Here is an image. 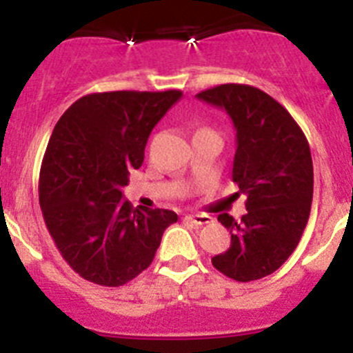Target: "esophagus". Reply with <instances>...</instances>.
I'll use <instances>...</instances> for the list:
<instances>
[{
  "mask_svg": "<svg viewBox=\"0 0 353 353\" xmlns=\"http://www.w3.org/2000/svg\"><path fill=\"white\" fill-rule=\"evenodd\" d=\"M185 219L191 221V223L196 224V226H205V224L212 223L210 215H205V214H189L185 215Z\"/></svg>",
  "mask_w": 353,
  "mask_h": 353,
  "instance_id": "1",
  "label": "esophagus"
}]
</instances>
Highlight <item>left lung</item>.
Masks as SVG:
<instances>
[{"instance_id": "obj_1", "label": "left lung", "mask_w": 353, "mask_h": 353, "mask_svg": "<svg viewBox=\"0 0 353 353\" xmlns=\"http://www.w3.org/2000/svg\"><path fill=\"white\" fill-rule=\"evenodd\" d=\"M226 109L236 130L233 182L248 214L217 221L232 233L230 249L212 265L235 281L276 272L295 251L313 201V161L299 123L276 99L249 84H219L196 95Z\"/></svg>"}]
</instances>
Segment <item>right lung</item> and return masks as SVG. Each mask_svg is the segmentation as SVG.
<instances>
[{"label": "right lung", "mask_w": 353, "mask_h": 353, "mask_svg": "<svg viewBox=\"0 0 353 353\" xmlns=\"http://www.w3.org/2000/svg\"><path fill=\"white\" fill-rule=\"evenodd\" d=\"M180 97V90L90 93L56 123L40 166V208L63 260L86 281H132L179 221L164 208H134L121 199V187L132 168H141L150 132Z\"/></svg>", "instance_id": "1"}]
</instances>
